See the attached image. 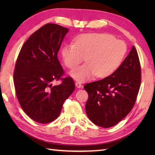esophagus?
<instances>
[{
	"label": "esophagus",
	"instance_id": "1",
	"mask_svg": "<svg viewBox=\"0 0 155 155\" xmlns=\"http://www.w3.org/2000/svg\"><path fill=\"white\" fill-rule=\"evenodd\" d=\"M75 85L77 88H81L82 87V84L80 83V82H76Z\"/></svg>",
	"mask_w": 155,
	"mask_h": 155
}]
</instances>
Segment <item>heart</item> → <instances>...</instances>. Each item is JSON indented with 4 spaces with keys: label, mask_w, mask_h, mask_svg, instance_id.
Instances as JSON below:
<instances>
[{
    "label": "heart",
    "mask_w": 155,
    "mask_h": 155,
    "mask_svg": "<svg viewBox=\"0 0 155 155\" xmlns=\"http://www.w3.org/2000/svg\"><path fill=\"white\" fill-rule=\"evenodd\" d=\"M127 51V45L107 33L82 34L74 39L73 44H66L61 49L64 65L74 68L84 60L87 63L72 70L70 74L75 80L84 81L96 75L108 77L123 62Z\"/></svg>",
    "instance_id": "1"
}]
</instances>
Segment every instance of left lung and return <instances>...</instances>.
<instances>
[{
    "label": "left lung",
    "instance_id": "obj_1",
    "mask_svg": "<svg viewBox=\"0 0 155 155\" xmlns=\"http://www.w3.org/2000/svg\"><path fill=\"white\" fill-rule=\"evenodd\" d=\"M141 82L140 64L135 47L117 70L103 79L88 83L84 89L88 94L86 113L97 126L112 127L132 110Z\"/></svg>",
    "mask_w": 155,
    "mask_h": 155
}]
</instances>
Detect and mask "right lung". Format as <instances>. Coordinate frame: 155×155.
<instances>
[{
  "label": "right lung",
  "mask_w": 155,
  "mask_h": 155,
  "mask_svg": "<svg viewBox=\"0 0 155 155\" xmlns=\"http://www.w3.org/2000/svg\"><path fill=\"white\" fill-rule=\"evenodd\" d=\"M68 29L52 23L32 34L19 52L14 71L16 97L22 110L32 120L51 123L61 114L62 105L74 91L71 77L64 71L57 54ZM62 83L52 86L54 81Z\"/></svg>",
  "instance_id": "1"
}]
</instances>
